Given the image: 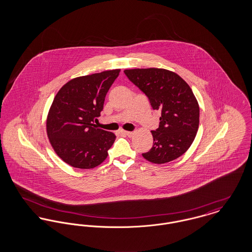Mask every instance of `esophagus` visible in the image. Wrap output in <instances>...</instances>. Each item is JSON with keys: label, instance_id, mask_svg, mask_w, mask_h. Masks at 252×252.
Returning a JSON list of instances; mask_svg holds the SVG:
<instances>
[{"label": "esophagus", "instance_id": "esophagus-1", "mask_svg": "<svg viewBox=\"0 0 252 252\" xmlns=\"http://www.w3.org/2000/svg\"><path fill=\"white\" fill-rule=\"evenodd\" d=\"M123 133H124L125 135L128 136V137H131V136H133V135H134V132L132 131H126V130H124V131H123Z\"/></svg>", "mask_w": 252, "mask_h": 252}]
</instances>
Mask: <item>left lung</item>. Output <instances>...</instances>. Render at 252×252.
Returning <instances> with one entry per match:
<instances>
[{"mask_svg":"<svg viewBox=\"0 0 252 252\" xmlns=\"http://www.w3.org/2000/svg\"><path fill=\"white\" fill-rule=\"evenodd\" d=\"M124 72L161 112L152 148L146 160L163 164L183 155L192 144L199 126V106L190 86L176 72L158 69H127Z\"/></svg>","mask_w":252,"mask_h":252,"instance_id":"obj_1","label":"left lung"}]
</instances>
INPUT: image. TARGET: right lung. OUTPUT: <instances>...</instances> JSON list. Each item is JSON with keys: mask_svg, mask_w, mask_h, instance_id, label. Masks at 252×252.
Instances as JSON below:
<instances>
[{"mask_svg": "<svg viewBox=\"0 0 252 252\" xmlns=\"http://www.w3.org/2000/svg\"><path fill=\"white\" fill-rule=\"evenodd\" d=\"M120 69L75 77L61 87L46 119L49 142L56 154L72 167L93 169L108 157L116 139L94 124Z\"/></svg>", "mask_w": 252, "mask_h": 252, "instance_id": "right-lung-1", "label": "right lung"}]
</instances>
